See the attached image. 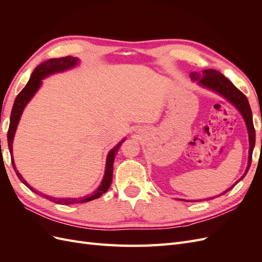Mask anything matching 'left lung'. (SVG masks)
<instances>
[{"mask_svg": "<svg viewBox=\"0 0 262 262\" xmlns=\"http://www.w3.org/2000/svg\"><path fill=\"white\" fill-rule=\"evenodd\" d=\"M189 76L192 81H198V84L204 87V89L219 94L220 96L225 98L228 102H231V104L238 110L241 115L243 116V119L245 120V123H246V126H247V131H248V138H249L248 153L249 154H248L247 168H246L244 175L238 179V181H241L249 170V167L251 165V158H252V150H253V147H255V142H256V131H255V128H253L252 114H251V109L249 106L248 99L231 81L228 80L227 77H225L216 70L209 69V70L202 71L200 73L192 72L190 73ZM238 181H236L231 188L226 189L225 191L222 192L220 195L229 191V190H231Z\"/></svg>", "mask_w": 262, "mask_h": 262, "instance_id": "8db88e82", "label": "left lung"}]
</instances>
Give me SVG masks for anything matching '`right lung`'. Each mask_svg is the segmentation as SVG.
<instances>
[{
	"mask_svg": "<svg viewBox=\"0 0 262 262\" xmlns=\"http://www.w3.org/2000/svg\"><path fill=\"white\" fill-rule=\"evenodd\" d=\"M78 62H80V60H78L77 58L71 57V55H69V57H64V58H59V59H49V60L42 62L41 64H39L34 70L33 74L30 75L28 83L21 90V92L17 95V97L15 98V101H14L12 113H11V119H10V128H9V132H7V143H9V149H10L11 157H12V165H13V168H14L15 172H16V175L19 178V180L35 193H38V192L33 187H30L28 185V182L23 178V176L18 172V170H16V167H15V163H14V158H13V141H14V137H15V132H16L17 125L20 120V117H21L24 109H25V107L27 106L30 99L35 96V94L38 92V90L40 89L43 78L48 77L52 74H55V73H61V72H64V71L73 69V68L77 67ZM124 140L125 139L121 140L114 148L109 150V153L107 155V160H106V167H105L104 177H102V180L100 182L99 187L95 190L93 194L86 195L83 198H54V196H50L48 194H41V195L43 198H46V199H48V200H50L54 203H58V204L85 203V202L92 201L94 199H97V198L104 194L109 189L110 185H112L115 156L118 153L119 147H120V145L123 143Z\"/></svg>",
	"mask_w": 262,
	"mask_h": 262,
	"instance_id": "right-lung-1",
	"label": "right lung"
}]
</instances>
